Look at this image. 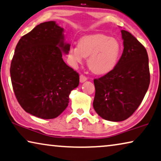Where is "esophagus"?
Masks as SVG:
<instances>
[{
    "label": "esophagus",
    "instance_id": "34e87169",
    "mask_svg": "<svg viewBox=\"0 0 161 161\" xmlns=\"http://www.w3.org/2000/svg\"><path fill=\"white\" fill-rule=\"evenodd\" d=\"M87 78L85 76H84L83 74H81V75L80 76V82H84V81H87Z\"/></svg>",
    "mask_w": 161,
    "mask_h": 161
}]
</instances>
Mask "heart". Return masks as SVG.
Here are the masks:
<instances>
[{
	"instance_id": "heart-1",
	"label": "heart",
	"mask_w": 161,
	"mask_h": 161,
	"mask_svg": "<svg viewBox=\"0 0 161 161\" xmlns=\"http://www.w3.org/2000/svg\"><path fill=\"white\" fill-rule=\"evenodd\" d=\"M121 50L116 39L96 34L81 37L77 46L70 47L69 56L74 64H81L83 57H89L87 64L90 70L97 74H105L117 65Z\"/></svg>"
}]
</instances>
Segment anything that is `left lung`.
Masks as SVG:
<instances>
[{"mask_svg":"<svg viewBox=\"0 0 161 161\" xmlns=\"http://www.w3.org/2000/svg\"><path fill=\"white\" fill-rule=\"evenodd\" d=\"M124 51L111 72L95 79L93 108L108 121H122L142 103L149 87L150 75L145 47L130 32L121 31Z\"/></svg>","mask_w":161,"mask_h":161,"instance_id":"8db88e82","label":"left lung"}]
</instances>
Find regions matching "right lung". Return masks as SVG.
<instances>
[{"instance_id": "1", "label": "right lung", "mask_w": 161, "mask_h": 161, "mask_svg": "<svg viewBox=\"0 0 161 161\" xmlns=\"http://www.w3.org/2000/svg\"><path fill=\"white\" fill-rule=\"evenodd\" d=\"M64 32L54 21L40 24L21 37L12 58L10 74L16 99L26 112L38 118L58 116L80 84L79 74L62 58L70 49Z\"/></svg>"}]
</instances>
